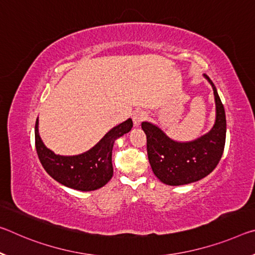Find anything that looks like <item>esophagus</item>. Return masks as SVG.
Wrapping results in <instances>:
<instances>
[{
    "mask_svg": "<svg viewBox=\"0 0 255 255\" xmlns=\"http://www.w3.org/2000/svg\"><path fill=\"white\" fill-rule=\"evenodd\" d=\"M145 118H146V113L142 110L135 111L134 115H132V120H134L135 126H139L140 123H142L143 120H145Z\"/></svg>",
    "mask_w": 255,
    "mask_h": 255,
    "instance_id": "obj_1",
    "label": "esophagus"
}]
</instances>
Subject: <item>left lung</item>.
<instances>
[{
	"instance_id": "left-lung-1",
	"label": "left lung",
	"mask_w": 255,
	"mask_h": 255,
	"mask_svg": "<svg viewBox=\"0 0 255 255\" xmlns=\"http://www.w3.org/2000/svg\"><path fill=\"white\" fill-rule=\"evenodd\" d=\"M213 88L216 101V123L208 134L192 142H176L151 123H142L146 134L149 164L154 175L163 184L179 186L197 181L217 167L226 142V115L217 88L207 75Z\"/></svg>"
}]
</instances>
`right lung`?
<instances>
[{
    "label": "right lung",
    "mask_w": 255,
    "mask_h": 255,
    "mask_svg": "<svg viewBox=\"0 0 255 255\" xmlns=\"http://www.w3.org/2000/svg\"><path fill=\"white\" fill-rule=\"evenodd\" d=\"M131 119L113 127L94 147L78 155L55 154L47 148L38 134V118L35 124V145L43 168L52 178L69 188L83 192L95 191L112 178V148L115 140L130 130Z\"/></svg>",
    "instance_id": "1"
}]
</instances>
